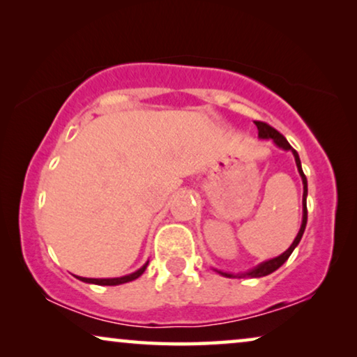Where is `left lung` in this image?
I'll use <instances>...</instances> for the list:
<instances>
[{"label":"left lung","mask_w":357,"mask_h":357,"mask_svg":"<svg viewBox=\"0 0 357 357\" xmlns=\"http://www.w3.org/2000/svg\"><path fill=\"white\" fill-rule=\"evenodd\" d=\"M255 126L259 129V137L260 139H272L275 144L278 145L280 149L283 150H291L294 155V160H296V167H298V172L301 174V179H303V185H304V194H303V223H301V229L298 236H296V239L293 241V244L289 245L288 249L284 250L283 254L278 255V257L275 259H270L267 262H262L259 264L257 267H254L252 270H249V272L245 273H229V272H222V270H217L215 268V272H218L220 275H223V277L227 278H245V277H250V278H260V277H267V275L273 273L275 270H278L281 265H283L286 260L291 254H293V250L296 249V245L299 244L301 238H303L304 234V229H305V225H307V202H305V199H307V179H305V174L303 172V167H301V160H299V155L296 150L291 147L288 140H286L283 135H281L277 129H273L272 126H268L267 123H262V121H255Z\"/></svg>","instance_id":"obj_1"}]
</instances>
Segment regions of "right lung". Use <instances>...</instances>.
<instances>
[{
  "label": "right lung",
  "mask_w": 357,
  "mask_h": 357,
  "mask_svg": "<svg viewBox=\"0 0 357 357\" xmlns=\"http://www.w3.org/2000/svg\"><path fill=\"white\" fill-rule=\"evenodd\" d=\"M149 262L144 265V267H140L137 272L126 275V277H119V278H84V277H77L80 281H85V283H93V284H103V286H116V284H123V283H128V281H132L135 278H139L140 275L145 272V268H147Z\"/></svg>",
  "instance_id": "add662e5"
}]
</instances>
